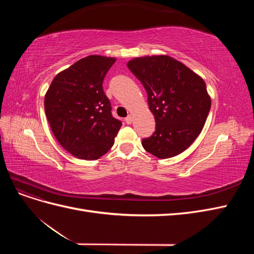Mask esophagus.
<instances>
[{"label": "esophagus", "mask_w": 254, "mask_h": 254, "mask_svg": "<svg viewBox=\"0 0 254 254\" xmlns=\"http://www.w3.org/2000/svg\"><path fill=\"white\" fill-rule=\"evenodd\" d=\"M125 121H126V124H128V125H130L132 123V115H128V117L125 119Z\"/></svg>", "instance_id": "esophagus-1"}]
</instances>
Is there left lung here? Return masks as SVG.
<instances>
[{
    "label": "left lung",
    "instance_id": "1",
    "mask_svg": "<svg viewBox=\"0 0 254 254\" xmlns=\"http://www.w3.org/2000/svg\"><path fill=\"white\" fill-rule=\"evenodd\" d=\"M127 66L147 92L156 131L142 141L159 159L175 157L200 134L211 109L204 80L186 64L167 55L136 57Z\"/></svg>",
    "mask_w": 254,
    "mask_h": 254
}]
</instances>
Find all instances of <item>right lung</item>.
Instances as JSON below:
<instances>
[{"label":"right lung","mask_w":254,"mask_h":254,"mask_svg":"<svg viewBox=\"0 0 254 254\" xmlns=\"http://www.w3.org/2000/svg\"><path fill=\"white\" fill-rule=\"evenodd\" d=\"M115 58L84 57L58 73L44 96V109L58 143L82 160H96L114 144L122 123L111 114L103 90Z\"/></svg>","instance_id":"obj_1"}]
</instances>
